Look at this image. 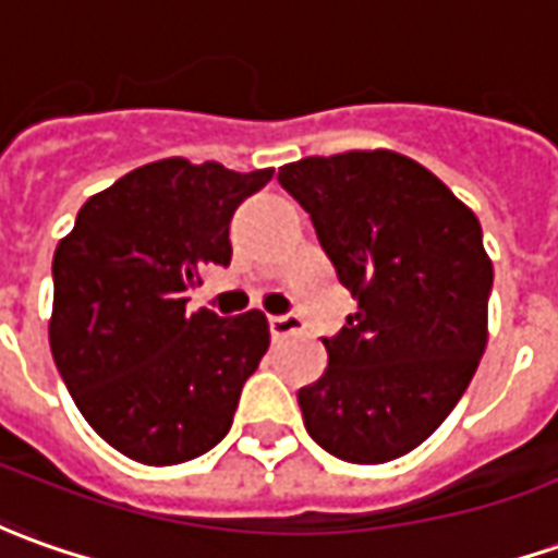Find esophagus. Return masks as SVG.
I'll return each mask as SVG.
<instances>
[{
  "label": "esophagus",
  "instance_id": "1",
  "mask_svg": "<svg viewBox=\"0 0 558 558\" xmlns=\"http://www.w3.org/2000/svg\"><path fill=\"white\" fill-rule=\"evenodd\" d=\"M268 329H271V339H283V336H293L302 329V317L299 314H275L268 317Z\"/></svg>",
  "mask_w": 558,
  "mask_h": 558
}]
</instances>
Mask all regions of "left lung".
<instances>
[{"mask_svg": "<svg viewBox=\"0 0 558 558\" xmlns=\"http://www.w3.org/2000/svg\"><path fill=\"white\" fill-rule=\"evenodd\" d=\"M278 183L357 299L324 339L327 373L299 390L305 430L342 461L385 464L446 422L486 351L492 263L480 219L388 149L302 158Z\"/></svg>", "mask_w": 558, "mask_h": 558, "instance_id": "8db88e82", "label": "left lung"}]
</instances>
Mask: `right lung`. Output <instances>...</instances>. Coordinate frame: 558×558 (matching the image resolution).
I'll return each mask as SVG.
<instances>
[{
  "instance_id": "1",
  "label": "right lung",
  "mask_w": 558,
  "mask_h": 558,
  "mask_svg": "<svg viewBox=\"0 0 558 558\" xmlns=\"http://www.w3.org/2000/svg\"><path fill=\"white\" fill-rule=\"evenodd\" d=\"M271 173L151 161L85 201L57 244V373L85 422L140 464L210 452L268 351L263 311H189L183 293L204 265L231 263V216Z\"/></svg>"
}]
</instances>
